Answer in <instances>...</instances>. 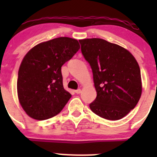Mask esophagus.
<instances>
[{
  "mask_svg": "<svg viewBox=\"0 0 157 157\" xmlns=\"http://www.w3.org/2000/svg\"><path fill=\"white\" fill-rule=\"evenodd\" d=\"M75 93H77V94H80V93H81V90H80V89H78V90H75Z\"/></svg>",
  "mask_w": 157,
  "mask_h": 157,
  "instance_id": "34e87169",
  "label": "esophagus"
}]
</instances>
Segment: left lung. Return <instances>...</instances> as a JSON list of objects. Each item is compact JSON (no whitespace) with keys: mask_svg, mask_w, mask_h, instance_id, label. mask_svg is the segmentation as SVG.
Returning a JSON list of instances; mask_svg holds the SVG:
<instances>
[{"mask_svg":"<svg viewBox=\"0 0 157 157\" xmlns=\"http://www.w3.org/2000/svg\"><path fill=\"white\" fill-rule=\"evenodd\" d=\"M90 64L97 96L90 108L99 116L119 120L138 102L142 93L140 70L127 49L102 39L79 40Z\"/></svg>","mask_w":157,"mask_h":157,"instance_id":"8db88e82","label":"left lung"}]
</instances>
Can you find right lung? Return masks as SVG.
Returning <instances> with one entry per match:
<instances>
[{
	"mask_svg": "<svg viewBox=\"0 0 157 157\" xmlns=\"http://www.w3.org/2000/svg\"><path fill=\"white\" fill-rule=\"evenodd\" d=\"M79 49L77 39L59 37L38 44L25 55L18 71L17 94L29 117L48 119L65 106L71 94L63 86L61 67Z\"/></svg>",
	"mask_w": 157,
	"mask_h": 157,
	"instance_id": "right-lung-1",
	"label": "right lung"
}]
</instances>
